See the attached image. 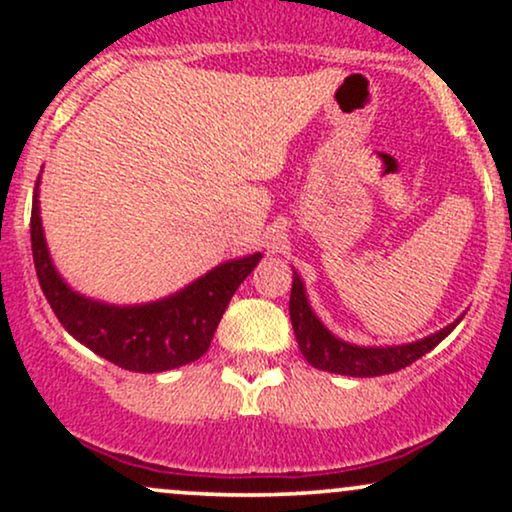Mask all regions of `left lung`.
Returning <instances> with one entry per match:
<instances>
[{
  "mask_svg": "<svg viewBox=\"0 0 512 512\" xmlns=\"http://www.w3.org/2000/svg\"><path fill=\"white\" fill-rule=\"evenodd\" d=\"M289 313H291V325L296 332L298 349L305 356V361L310 366L327 370V373H339V375H351V378H375V375H387L395 373V370L407 368L409 363L419 361L421 356L428 354L433 346L443 342L448 334L455 330L457 322L462 320V315L455 322L436 334H428V337L419 339V342L411 344H397V346H356L344 342V339L334 337L320 322V317L310 308L308 296H305V286L301 276L293 269V286H291V301H289Z\"/></svg>",
  "mask_w": 512,
  "mask_h": 512,
  "instance_id": "1",
  "label": "left lung"
}]
</instances>
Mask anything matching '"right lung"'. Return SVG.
<instances>
[{
    "label": "right lung",
    "instance_id": "right-lung-1",
    "mask_svg": "<svg viewBox=\"0 0 512 512\" xmlns=\"http://www.w3.org/2000/svg\"><path fill=\"white\" fill-rule=\"evenodd\" d=\"M38 185L33 192L31 248L40 289L76 342L115 366L134 373H163L207 354L233 293L245 281L262 252L228 260L199 276L190 286L144 305H108L72 291L50 260L40 221Z\"/></svg>",
    "mask_w": 512,
    "mask_h": 512
}]
</instances>
